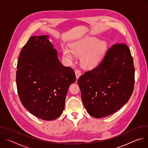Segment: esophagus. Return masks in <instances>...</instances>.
Returning a JSON list of instances; mask_svg holds the SVG:
<instances>
[{
	"mask_svg": "<svg viewBox=\"0 0 148 148\" xmlns=\"http://www.w3.org/2000/svg\"><path fill=\"white\" fill-rule=\"evenodd\" d=\"M75 76H76V78L77 79H78V78L81 76V71L79 70H76L75 71Z\"/></svg>",
	"mask_w": 148,
	"mask_h": 148,
	"instance_id": "esophagus-1",
	"label": "esophagus"
}]
</instances>
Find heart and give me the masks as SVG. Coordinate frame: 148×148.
I'll return each mask as SVG.
<instances>
[{"label": "heart", "mask_w": 148, "mask_h": 148, "mask_svg": "<svg viewBox=\"0 0 148 148\" xmlns=\"http://www.w3.org/2000/svg\"><path fill=\"white\" fill-rule=\"evenodd\" d=\"M71 50L67 47L62 48V55L67 60L71 61L74 58V54L80 56L81 65L88 69L95 67L102 58L107 48L106 41L99 40L95 37L87 36L72 43Z\"/></svg>", "instance_id": "b5f03b06"}]
</instances>
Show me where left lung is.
<instances>
[{
  "instance_id": "8db88e82",
  "label": "left lung",
  "mask_w": 148,
  "mask_h": 148,
  "mask_svg": "<svg viewBox=\"0 0 148 148\" xmlns=\"http://www.w3.org/2000/svg\"><path fill=\"white\" fill-rule=\"evenodd\" d=\"M134 83V61L125 44L112 46L97 67L78 79L84 107L97 118L114 114L127 102Z\"/></svg>"
}]
</instances>
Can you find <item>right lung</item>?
Returning <instances> with one entry per match:
<instances>
[{"label":"right lung","mask_w":148,"mask_h":148,"mask_svg":"<svg viewBox=\"0 0 148 148\" xmlns=\"http://www.w3.org/2000/svg\"><path fill=\"white\" fill-rule=\"evenodd\" d=\"M17 69V92L24 107L41 119L57 118L76 77L74 70L58 60L48 35L29 38L21 51Z\"/></svg>","instance_id":"right-lung-1"}]
</instances>
